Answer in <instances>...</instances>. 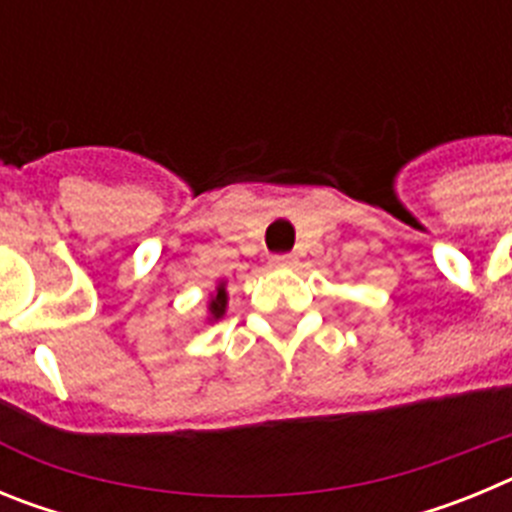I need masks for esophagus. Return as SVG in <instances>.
Here are the masks:
<instances>
[{
    "label": "esophagus",
    "instance_id": "34e87169",
    "mask_svg": "<svg viewBox=\"0 0 512 512\" xmlns=\"http://www.w3.org/2000/svg\"><path fill=\"white\" fill-rule=\"evenodd\" d=\"M297 259L292 256V253H277V256H271L269 259V266H274V269H289V266H295Z\"/></svg>",
    "mask_w": 512,
    "mask_h": 512
}]
</instances>
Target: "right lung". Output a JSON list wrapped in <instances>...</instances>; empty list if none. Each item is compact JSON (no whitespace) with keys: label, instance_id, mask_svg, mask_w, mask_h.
Here are the masks:
<instances>
[{"label":"right lung","instance_id":"add662e5","mask_svg":"<svg viewBox=\"0 0 512 512\" xmlns=\"http://www.w3.org/2000/svg\"><path fill=\"white\" fill-rule=\"evenodd\" d=\"M210 310H212V315H215V318H220V315H223V310H225V289L223 287L217 289V297L212 300Z\"/></svg>","mask_w":512,"mask_h":512}]
</instances>
